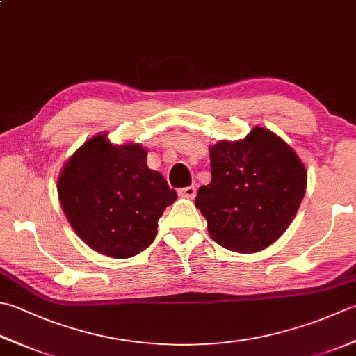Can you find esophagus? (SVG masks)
Wrapping results in <instances>:
<instances>
[{
  "mask_svg": "<svg viewBox=\"0 0 356 356\" xmlns=\"http://www.w3.org/2000/svg\"><path fill=\"white\" fill-rule=\"evenodd\" d=\"M179 194L186 199H194V196H196V186L191 185V186L182 188V190H179Z\"/></svg>",
  "mask_w": 356,
  "mask_h": 356,
  "instance_id": "obj_1",
  "label": "esophagus"
}]
</instances>
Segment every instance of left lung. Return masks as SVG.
Segmentation results:
<instances>
[{
    "label": "left lung",
    "mask_w": 356,
    "mask_h": 356,
    "mask_svg": "<svg viewBox=\"0 0 356 356\" xmlns=\"http://www.w3.org/2000/svg\"><path fill=\"white\" fill-rule=\"evenodd\" d=\"M211 182L200 186L196 207L208 233L227 250L256 253L270 247L295 219L307 171L289 143L254 127L241 140L210 146Z\"/></svg>",
    "instance_id": "1"
}]
</instances>
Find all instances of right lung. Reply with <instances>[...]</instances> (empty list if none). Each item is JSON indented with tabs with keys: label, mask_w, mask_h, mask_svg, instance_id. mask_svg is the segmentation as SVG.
<instances>
[{
	"label": "right lung",
	"mask_w": 356,
	"mask_h": 356,
	"mask_svg": "<svg viewBox=\"0 0 356 356\" xmlns=\"http://www.w3.org/2000/svg\"><path fill=\"white\" fill-rule=\"evenodd\" d=\"M140 143L114 145L106 132L67 159L57 191L69 224L94 252L124 259L154 241L163 210L177 199L162 174L146 165Z\"/></svg>",
	"instance_id": "add662e5"
}]
</instances>
